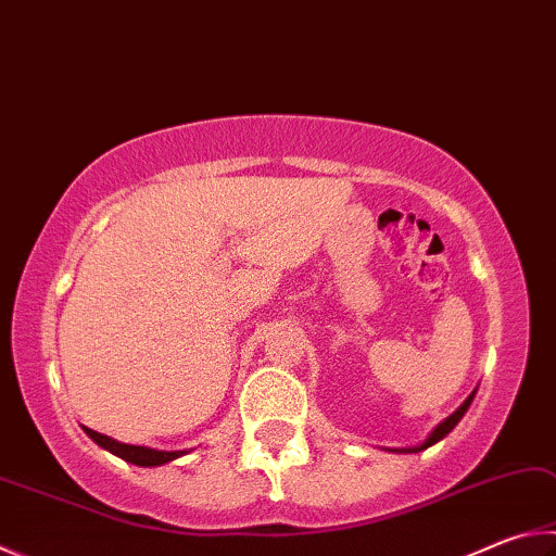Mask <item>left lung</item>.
I'll list each match as a JSON object with an SVG mask.
<instances>
[{
  "mask_svg": "<svg viewBox=\"0 0 556 556\" xmlns=\"http://www.w3.org/2000/svg\"><path fill=\"white\" fill-rule=\"evenodd\" d=\"M473 396H477V389H473L469 396H467V401L462 403V406L452 413V416H447L445 420L442 422H438L435 428L430 430V435L420 442V445H413V447H393V450H389V452H399V454H413V452H422V450H428V447H432L435 445V442H440L442 438H447L450 432L454 430V426H457V422L464 418V413L469 410V406H471V401H473Z\"/></svg>",
  "mask_w": 556,
  "mask_h": 556,
  "instance_id": "obj_1",
  "label": "left lung"
}]
</instances>
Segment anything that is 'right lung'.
<instances>
[{"mask_svg": "<svg viewBox=\"0 0 556 556\" xmlns=\"http://www.w3.org/2000/svg\"><path fill=\"white\" fill-rule=\"evenodd\" d=\"M83 430L92 438L99 447H104L106 452L116 454L124 462L136 464V467H163L167 462H175L179 457H185L191 450H153V447H143V445H126V442H118L109 435H102V432L89 430L83 426Z\"/></svg>", "mask_w": 556, "mask_h": 556, "instance_id": "obj_1", "label": "right lung"}]
</instances>
